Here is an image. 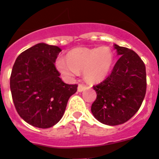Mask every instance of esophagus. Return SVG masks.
Instances as JSON below:
<instances>
[{"label":"esophagus","mask_w":159,"mask_h":159,"mask_svg":"<svg viewBox=\"0 0 159 159\" xmlns=\"http://www.w3.org/2000/svg\"><path fill=\"white\" fill-rule=\"evenodd\" d=\"M85 88H86V86H83V85H82V84H79V85H78V86H77V91H79V92H82V91H84V90H85Z\"/></svg>","instance_id":"1"}]
</instances>
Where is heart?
I'll return each instance as SVG.
<instances>
[{
	"mask_svg": "<svg viewBox=\"0 0 159 159\" xmlns=\"http://www.w3.org/2000/svg\"><path fill=\"white\" fill-rule=\"evenodd\" d=\"M114 55L109 46L99 48H77L71 50L67 59L59 57L55 66L65 78L71 80L83 72L84 78L90 83H98L109 75Z\"/></svg>",
	"mask_w": 159,
	"mask_h": 159,
	"instance_id": "heart-1",
	"label": "heart"
}]
</instances>
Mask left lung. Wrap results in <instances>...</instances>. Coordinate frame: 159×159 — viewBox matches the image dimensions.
Listing matches in <instances>:
<instances>
[{
    "mask_svg": "<svg viewBox=\"0 0 159 159\" xmlns=\"http://www.w3.org/2000/svg\"><path fill=\"white\" fill-rule=\"evenodd\" d=\"M120 58L106 79L93 88L96 100L91 113L103 124L116 126L127 122L142 104L146 93L145 65L132 50L114 44Z\"/></svg>",
    "mask_w": 159,
    "mask_h": 159,
    "instance_id": "left-lung-1",
    "label": "left lung"
}]
</instances>
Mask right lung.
I'll return each instance as SVG.
<instances>
[{"instance_id": "obj_1", "label": "right lung", "mask_w": 159, "mask_h": 159, "mask_svg": "<svg viewBox=\"0 0 159 159\" xmlns=\"http://www.w3.org/2000/svg\"><path fill=\"white\" fill-rule=\"evenodd\" d=\"M61 49L38 43L18 56L10 75L16 111L28 124L49 128L62 118L77 85L64 83L55 66Z\"/></svg>"}]
</instances>
